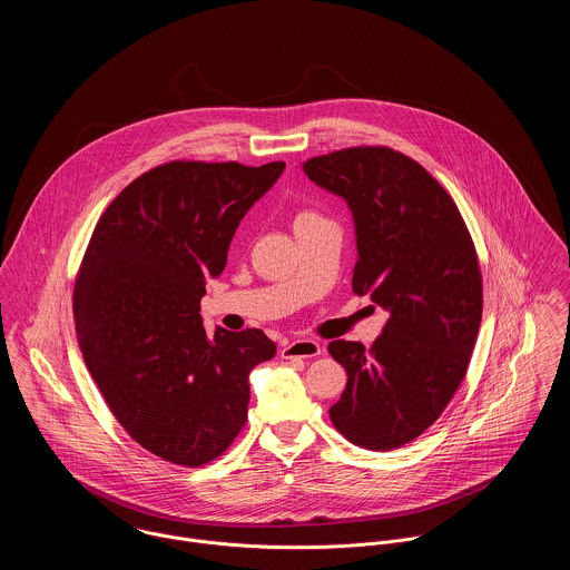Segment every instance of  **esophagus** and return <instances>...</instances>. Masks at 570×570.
<instances>
[{
    "instance_id": "1",
    "label": "esophagus",
    "mask_w": 570,
    "mask_h": 570,
    "mask_svg": "<svg viewBox=\"0 0 570 570\" xmlns=\"http://www.w3.org/2000/svg\"><path fill=\"white\" fill-rule=\"evenodd\" d=\"M321 351H323V346L316 340H294L281 348V355L285 360H294V357L309 360V357L321 355Z\"/></svg>"
}]
</instances>
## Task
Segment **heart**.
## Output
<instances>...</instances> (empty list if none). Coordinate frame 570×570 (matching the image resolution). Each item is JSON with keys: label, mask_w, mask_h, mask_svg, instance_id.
Listing matches in <instances>:
<instances>
[{"label": "heart", "mask_w": 570, "mask_h": 570, "mask_svg": "<svg viewBox=\"0 0 570 570\" xmlns=\"http://www.w3.org/2000/svg\"><path fill=\"white\" fill-rule=\"evenodd\" d=\"M305 217H316V215H312V213H303V215H298V219H305Z\"/></svg>", "instance_id": "1"}]
</instances>
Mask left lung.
Segmentation results:
<instances>
[{
  "label": "left lung",
  "instance_id": "obj_1",
  "mask_svg": "<svg viewBox=\"0 0 570 570\" xmlns=\"http://www.w3.org/2000/svg\"><path fill=\"white\" fill-rule=\"evenodd\" d=\"M303 170L346 202L357 247L353 292L389 312L371 348L328 344L346 368L328 416L351 443L395 450L439 419L465 377L483 318L476 249L443 186L393 149H344Z\"/></svg>",
  "mask_w": 570,
  "mask_h": 570
}]
</instances>
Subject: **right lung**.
Instances as JSON below:
<instances>
[{
  "label": "right lung",
  "instance_id": "add662e5",
  "mask_svg": "<svg viewBox=\"0 0 570 570\" xmlns=\"http://www.w3.org/2000/svg\"><path fill=\"white\" fill-rule=\"evenodd\" d=\"M285 163H168L134 179L94 228L75 287L82 360L118 423L164 461L197 468L242 432L261 331L199 316L245 213Z\"/></svg>",
  "mask_w": 570,
  "mask_h": 570
}]
</instances>
